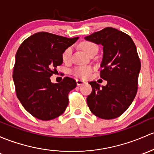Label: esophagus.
<instances>
[{
	"label": "esophagus",
	"instance_id": "1",
	"mask_svg": "<svg viewBox=\"0 0 154 154\" xmlns=\"http://www.w3.org/2000/svg\"><path fill=\"white\" fill-rule=\"evenodd\" d=\"M86 82H84V81H82V80H79V79H76V84L78 86H80V85H82V84H85Z\"/></svg>",
	"mask_w": 154,
	"mask_h": 154
}]
</instances>
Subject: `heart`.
Here are the masks:
<instances>
[{"instance_id":"obj_1","label":"heart","mask_w":154,"mask_h":154,"mask_svg":"<svg viewBox=\"0 0 154 154\" xmlns=\"http://www.w3.org/2000/svg\"><path fill=\"white\" fill-rule=\"evenodd\" d=\"M82 50H83L86 54L88 55L90 53L93 51H97V47L95 44L90 42H84L81 45ZM72 47H68L62 53V58L64 62H69L71 59V56H72ZM92 71V68L90 66H79V67H75L72 70V73L76 77L81 78V79H87L90 75L91 72Z\"/></svg>"}]
</instances>
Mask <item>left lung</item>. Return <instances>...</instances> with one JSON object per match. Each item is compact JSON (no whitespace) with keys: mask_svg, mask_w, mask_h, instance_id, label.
<instances>
[{"mask_svg":"<svg viewBox=\"0 0 154 154\" xmlns=\"http://www.w3.org/2000/svg\"><path fill=\"white\" fill-rule=\"evenodd\" d=\"M103 46L100 77L107 81L100 87L90 82L92 93L87 98L91 112L105 120L118 117L129 107L137 92L141 68L134 42L128 34L107 27L84 37Z\"/></svg>","mask_w":154,"mask_h":154,"instance_id":"left-lung-1","label":"left lung"}]
</instances>
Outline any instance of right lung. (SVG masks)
Returning a JSON list of instances; mask_svg holds the SVG:
<instances>
[{"label":"right lung","instance_id":"obj_1","mask_svg":"<svg viewBox=\"0 0 154 154\" xmlns=\"http://www.w3.org/2000/svg\"><path fill=\"white\" fill-rule=\"evenodd\" d=\"M78 39L38 32L18 48L13 71L16 94L25 109L36 118L53 120L67 108L68 93L76 87V82L65 77L60 83L54 84L50 77L63 62L64 51Z\"/></svg>","mask_w":154,"mask_h":154}]
</instances>
